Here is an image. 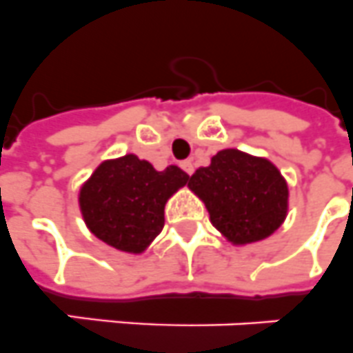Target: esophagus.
<instances>
[{"instance_id":"esophagus-1","label":"esophagus","mask_w":353,"mask_h":353,"mask_svg":"<svg viewBox=\"0 0 353 353\" xmlns=\"http://www.w3.org/2000/svg\"><path fill=\"white\" fill-rule=\"evenodd\" d=\"M181 167H183V170H185L186 174H188V176H192V174H194V170H195L194 161H192V159H186V161H183Z\"/></svg>"}]
</instances>
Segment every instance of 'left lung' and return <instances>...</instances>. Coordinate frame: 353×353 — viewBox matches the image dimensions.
<instances>
[{
  "label": "left lung",
  "instance_id": "8db88e82",
  "mask_svg": "<svg viewBox=\"0 0 353 353\" xmlns=\"http://www.w3.org/2000/svg\"><path fill=\"white\" fill-rule=\"evenodd\" d=\"M188 188L204 203L224 241L242 248L265 241L289 213V185L271 159L222 149L208 167L190 177Z\"/></svg>",
  "mask_w": 353,
  "mask_h": 353
}]
</instances>
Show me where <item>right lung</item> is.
I'll list each match as a JSON object with an SVG mask.
<instances>
[{"label":"right lung","mask_w":353,"mask_h":353,"mask_svg":"<svg viewBox=\"0 0 353 353\" xmlns=\"http://www.w3.org/2000/svg\"><path fill=\"white\" fill-rule=\"evenodd\" d=\"M190 176L176 165L156 170L136 154L103 159L79 190V208L97 239L141 254L165 226V204Z\"/></svg>","instance_id":"obj_1"}]
</instances>
